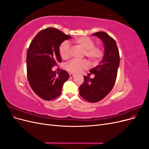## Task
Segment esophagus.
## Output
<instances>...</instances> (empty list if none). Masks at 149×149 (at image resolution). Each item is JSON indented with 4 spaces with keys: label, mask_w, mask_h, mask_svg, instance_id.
<instances>
[{
    "label": "esophagus",
    "mask_w": 149,
    "mask_h": 149,
    "mask_svg": "<svg viewBox=\"0 0 149 149\" xmlns=\"http://www.w3.org/2000/svg\"><path fill=\"white\" fill-rule=\"evenodd\" d=\"M70 76L71 78H73L74 76V74H73V73H70Z\"/></svg>",
    "instance_id": "34e87169"
}]
</instances>
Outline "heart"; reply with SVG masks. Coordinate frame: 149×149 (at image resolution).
<instances>
[{
  "instance_id": "heart-1",
  "label": "heart",
  "mask_w": 149,
  "mask_h": 149,
  "mask_svg": "<svg viewBox=\"0 0 149 149\" xmlns=\"http://www.w3.org/2000/svg\"><path fill=\"white\" fill-rule=\"evenodd\" d=\"M74 42L84 49V55L93 62H96L102 56V50L100 47H95V42L88 37H80L76 38ZM59 53L61 57L67 59L70 56V45L68 42H62L59 47ZM88 66V63L86 60L79 61L73 60L69 61L65 65V69L71 73H77Z\"/></svg>"
}]
</instances>
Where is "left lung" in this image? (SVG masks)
Wrapping results in <instances>:
<instances>
[{
  "mask_svg": "<svg viewBox=\"0 0 149 149\" xmlns=\"http://www.w3.org/2000/svg\"><path fill=\"white\" fill-rule=\"evenodd\" d=\"M100 38L104 47L102 61L89 70L94 78L84 76V81L79 88L80 96L90 102L100 101L110 93L117 78L120 63L119 53L115 40L104 31L92 34Z\"/></svg>",
  "mask_w": 149,
  "mask_h": 149,
  "instance_id": "8db88e82",
  "label": "left lung"
}]
</instances>
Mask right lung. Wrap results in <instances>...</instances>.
Masks as SVG:
<instances>
[{"instance_id": "1", "label": "right lung", "mask_w": 149, "mask_h": 149, "mask_svg": "<svg viewBox=\"0 0 149 149\" xmlns=\"http://www.w3.org/2000/svg\"><path fill=\"white\" fill-rule=\"evenodd\" d=\"M70 35L55 28L42 30L31 41L26 55V71L33 91L43 100L49 101L59 96L70 74L65 70L60 73L52 68L61 61L59 47Z\"/></svg>"}]
</instances>
